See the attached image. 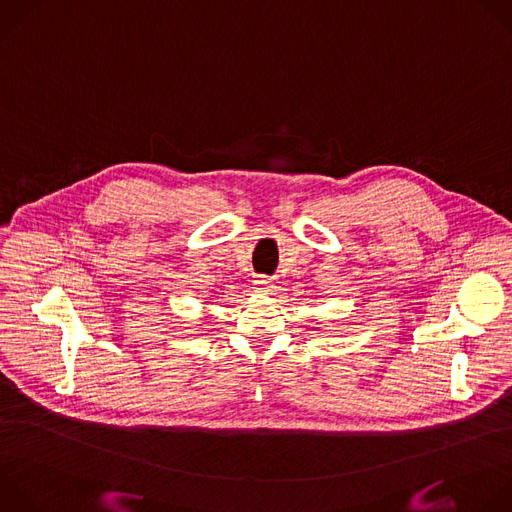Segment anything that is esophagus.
<instances>
[{
    "mask_svg": "<svg viewBox=\"0 0 512 512\" xmlns=\"http://www.w3.org/2000/svg\"><path fill=\"white\" fill-rule=\"evenodd\" d=\"M255 289L261 291V293H269L273 289V281L267 279V277H257L255 279Z\"/></svg>",
    "mask_w": 512,
    "mask_h": 512,
    "instance_id": "1",
    "label": "esophagus"
}]
</instances>
